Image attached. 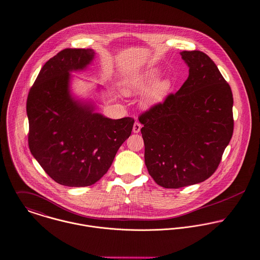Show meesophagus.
Here are the masks:
<instances>
[{"instance_id":"obj_1","label":"esophagus","mask_w":260,"mask_h":260,"mask_svg":"<svg viewBox=\"0 0 260 260\" xmlns=\"http://www.w3.org/2000/svg\"><path fill=\"white\" fill-rule=\"evenodd\" d=\"M141 128H142V124H141L139 121H136V122L134 123L133 132H134V133H136V134H138V133H140Z\"/></svg>"}]
</instances>
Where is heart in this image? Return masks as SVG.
Listing matches in <instances>:
<instances>
[{
    "instance_id": "b5f03b06",
    "label": "heart",
    "mask_w": 260,
    "mask_h": 260,
    "mask_svg": "<svg viewBox=\"0 0 260 260\" xmlns=\"http://www.w3.org/2000/svg\"><path fill=\"white\" fill-rule=\"evenodd\" d=\"M160 72L156 68L135 75L124 81V92L126 94H137L148 89L145 95V104L147 105L157 104L167 96L171 89L170 80H158Z\"/></svg>"
}]
</instances>
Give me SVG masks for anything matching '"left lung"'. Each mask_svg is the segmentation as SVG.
<instances>
[{"mask_svg":"<svg viewBox=\"0 0 260 260\" xmlns=\"http://www.w3.org/2000/svg\"><path fill=\"white\" fill-rule=\"evenodd\" d=\"M189 76L176 93L140 114L145 164L160 187L204 182L217 170L234 128L233 95L202 51H182Z\"/></svg>","mask_w":260,"mask_h":260,"instance_id":"1","label":"left lung"}]
</instances>
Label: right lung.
<instances>
[{"label": "right lung", "mask_w": 260, "mask_h": 260, "mask_svg": "<svg viewBox=\"0 0 260 260\" xmlns=\"http://www.w3.org/2000/svg\"><path fill=\"white\" fill-rule=\"evenodd\" d=\"M92 49L66 48L40 70L27 99L31 154L56 183L86 187L100 181L131 136L135 119H110L73 101L69 71L83 69Z\"/></svg>", "instance_id": "add662e5"}]
</instances>
